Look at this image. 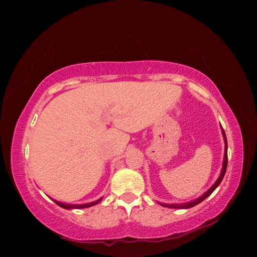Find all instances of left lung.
Wrapping results in <instances>:
<instances>
[{"label":"left lung","instance_id":"1","mask_svg":"<svg viewBox=\"0 0 257 257\" xmlns=\"http://www.w3.org/2000/svg\"><path fill=\"white\" fill-rule=\"evenodd\" d=\"M222 134H223V137H224V143H225L224 160H223V167H222L221 174H220L219 179L216 180V182H215L214 184H213L212 187H211L209 190H207L203 195L200 196V198H198V199L194 200V201L189 202V203H184V204H162V203H160L161 205L167 206V207H172V209H189V207H192V206H194V205H196V204L201 203L202 201L205 200V199L207 198V196L212 194L213 191H214V190L217 188V185H219V184L221 183L223 178H224V174H225V171H226V167H227V141H226V136H225V133H224V130H223V128H222Z\"/></svg>","mask_w":257,"mask_h":257}]
</instances>
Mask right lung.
I'll use <instances>...</instances> for the list:
<instances>
[{
	"label": "right lung",
	"instance_id": "add662e5",
	"mask_svg": "<svg viewBox=\"0 0 257 257\" xmlns=\"http://www.w3.org/2000/svg\"><path fill=\"white\" fill-rule=\"evenodd\" d=\"M54 202L57 205H59L61 207H63V209H66V210H70V209H85V207H89V206H92L95 205L97 203H99V202L101 201V199L97 200L95 202H90V203H86V204H66V203H62V202H58L56 200H53Z\"/></svg>",
	"mask_w": 257,
	"mask_h": 257
}]
</instances>
